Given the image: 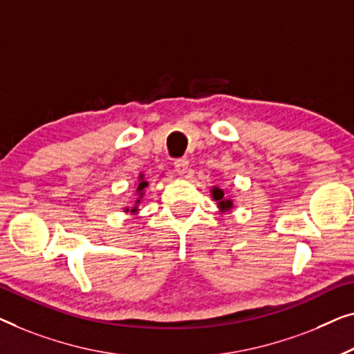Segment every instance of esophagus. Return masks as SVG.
I'll return each instance as SVG.
<instances>
[{
	"label": "esophagus",
	"mask_w": 354,
	"mask_h": 354,
	"mask_svg": "<svg viewBox=\"0 0 354 354\" xmlns=\"http://www.w3.org/2000/svg\"><path fill=\"white\" fill-rule=\"evenodd\" d=\"M187 167H189V160L186 157H181V158H176L175 160V170L178 175H186L187 171Z\"/></svg>",
	"instance_id": "34e87169"
}]
</instances>
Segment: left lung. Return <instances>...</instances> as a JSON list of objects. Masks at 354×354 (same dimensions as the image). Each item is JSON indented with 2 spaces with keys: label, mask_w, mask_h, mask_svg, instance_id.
<instances>
[{
  "label": "left lung",
  "mask_w": 354,
  "mask_h": 354,
  "mask_svg": "<svg viewBox=\"0 0 354 354\" xmlns=\"http://www.w3.org/2000/svg\"><path fill=\"white\" fill-rule=\"evenodd\" d=\"M212 196L218 202V207H220L221 212H227V210H231V208L234 207L232 201H229V198H225V192H223V189L215 186V187L212 189Z\"/></svg>",
  "instance_id": "obj_1"
}]
</instances>
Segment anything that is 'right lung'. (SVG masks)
Instances as JSON below:
<instances>
[{
  "instance_id": "add662e5",
  "label": "right lung",
  "mask_w": 354,
  "mask_h": 354,
  "mask_svg": "<svg viewBox=\"0 0 354 354\" xmlns=\"http://www.w3.org/2000/svg\"><path fill=\"white\" fill-rule=\"evenodd\" d=\"M147 181L146 179H144V175L141 173V175H139V183H138V189H136V192H138V201H136V203H134V207H131V208H125V212L128 213H136L138 212V203L141 202V198H142V196H144V189L147 187Z\"/></svg>"
}]
</instances>
